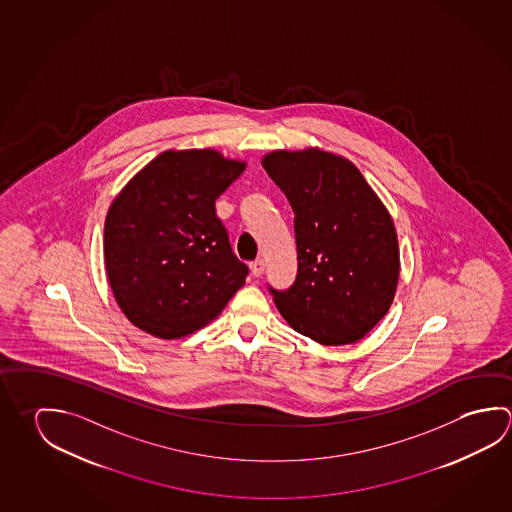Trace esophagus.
<instances>
[{
  "label": "esophagus",
  "instance_id": "1",
  "mask_svg": "<svg viewBox=\"0 0 512 512\" xmlns=\"http://www.w3.org/2000/svg\"><path fill=\"white\" fill-rule=\"evenodd\" d=\"M250 269H252L253 277H260L264 273V260H253L252 264H250Z\"/></svg>",
  "mask_w": 512,
  "mask_h": 512
}]
</instances>
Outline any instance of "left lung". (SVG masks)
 Returning a JSON list of instances; mask_svg holds the SVG:
<instances>
[{"instance_id": "obj_1", "label": "left lung", "mask_w": 512, "mask_h": 512, "mask_svg": "<svg viewBox=\"0 0 512 512\" xmlns=\"http://www.w3.org/2000/svg\"><path fill=\"white\" fill-rule=\"evenodd\" d=\"M262 167L295 212L298 273L269 287L296 332L322 345L356 343L390 309L399 280L392 217L354 163L320 149L273 151Z\"/></svg>"}]
</instances>
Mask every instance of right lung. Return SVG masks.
Masks as SVG:
<instances>
[{"instance_id":"1","label":"right lung","mask_w":512,"mask_h":512,"mask_svg":"<svg viewBox=\"0 0 512 512\" xmlns=\"http://www.w3.org/2000/svg\"><path fill=\"white\" fill-rule=\"evenodd\" d=\"M246 169L214 149L165 151L109 207L104 260L122 313L162 340L199 331L244 286L216 199Z\"/></svg>"}]
</instances>
